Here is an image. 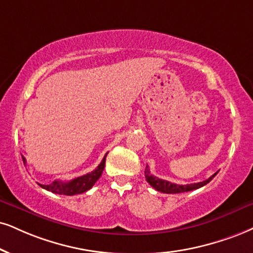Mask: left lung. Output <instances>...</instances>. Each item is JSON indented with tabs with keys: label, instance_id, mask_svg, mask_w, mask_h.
<instances>
[{
	"label": "left lung",
	"instance_id": "1",
	"mask_svg": "<svg viewBox=\"0 0 253 253\" xmlns=\"http://www.w3.org/2000/svg\"><path fill=\"white\" fill-rule=\"evenodd\" d=\"M216 173H213L210 178L203 180V182L199 183H193V184H186V185H179V184H174L171 182H168V180L161 179L158 177H155L154 174L150 173V170H149V167L146 165L145 168V179L150 185L157 191H161L163 193H182V192H188V191H192V190L199 189L202 186L207 185L209 182H211Z\"/></svg>",
	"mask_w": 253,
	"mask_h": 253
}]
</instances>
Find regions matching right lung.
I'll use <instances>...</instances> for the list:
<instances>
[{"label": "right lung", "instance_id": "1", "mask_svg": "<svg viewBox=\"0 0 253 253\" xmlns=\"http://www.w3.org/2000/svg\"><path fill=\"white\" fill-rule=\"evenodd\" d=\"M107 155L105 154L104 158H103L101 163L95 170L91 171V172L84 174V176L77 177V178H74L70 182H61V180H54L49 185H43V184H40L43 189L48 190V191H51L54 193H58V195H65V196H74V195H80V193H83L88 191L89 189H91L97 180L101 177V174L104 170L105 165V158H107ZM22 160H23V163L26 164L27 161L26 158L22 156Z\"/></svg>", "mask_w": 253, "mask_h": 253}]
</instances>
